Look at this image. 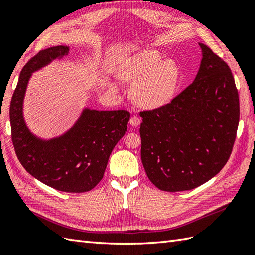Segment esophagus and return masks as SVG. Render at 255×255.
<instances>
[{"mask_svg": "<svg viewBox=\"0 0 255 255\" xmlns=\"http://www.w3.org/2000/svg\"><path fill=\"white\" fill-rule=\"evenodd\" d=\"M140 122H141V119H140V117L137 116V115H133V116L130 117V119H129V124H130L131 126H134V127L138 126Z\"/></svg>", "mask_w": 255, "mask_h": 255, "instance_id": "obj_1", "label": "esophagus"}]
</instances>
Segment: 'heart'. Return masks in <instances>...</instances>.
Segmentation results:
<instances>
[{"instance_id": "heart-1", "label": "heart", "mask_w": 255, "mask_h": 255, "mask_svg": "<svg viewBox=\"0 0 255 255\" xmlns=\"http://www.w3.org/2000/svg\"><path fill=\"white\" fill-rule=\"evenodd\" d=\"M119 77L128 82H138L133 96L140 105L149 108L169 103L178 88L181 71L177 63L165 60L154 49L140 50L125 58L118 68Z\"/></svg>"}]
</instances>
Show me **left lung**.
Here are the masks:
<instances>
[{"label":"left lung","instance_id":"1","mask_svg":"<svg viewBox=\"0 0 255 255\" xmlns=\"http://www.w3.org/2000/svg\"><path fill=\"white\" fill-rule=\"evenodd\" d=\"M194 82L167 104L140 112L141 161L161 191L196 188L229 160L240 117L234 75L204 44Z\"/></svg>","mask_w":255,"mask_h":255}]
</instances>
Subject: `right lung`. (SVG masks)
Returning <instances> with one entry per match:
<instances>
[{
    "label": "right lung",
    "mask_w": 255,
    "mask_h": 255,
    "mask_svg": "<svg viewBox=\"0 0 255 255\" xmlns=\"http://www.w3.org/2000/svg\"><path fill=\"white\" fill-rule=\"evenodd\" d=\"M68 52L67 46L50 47L30 58L21 69L9 105L10 131L15 153L30 175L57 191L84 193L103 178L113 149L127 131L130 113L85 108L63 136L48 141L32 136L23 117L27 83L32 72Z\"/></svg>",
    "instance_id": "obj_1"
}]
</instances>
